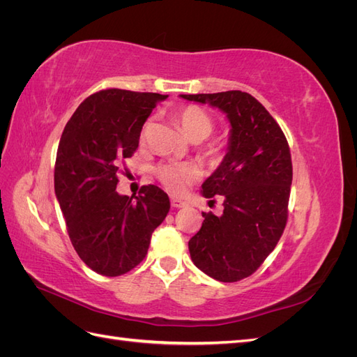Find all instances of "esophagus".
I'll return each mask as SVG.
<instances>
[{"instance_id": "esophagus-1", "label": "esophagus", "mask_w": 357, "mask_h": 357, "mask_svg": "<svg viewBox=\"0 0 357 357\" xmlns=\"http://www.w3.org/2000/svg\"><path fill=\"white\" fill-rule=\"evenodd\" d=\"M171 205H172V207H174V208H183V207H186L188 202L181 201V199H177V198H171Z\"/></svg>"}]
</instances>
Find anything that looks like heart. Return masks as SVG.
Returning <instances> with one entry per match:
<instances>
[{
  "label": "heart",
  "instance_id": "obj_1",
  "mask_svg": "<svg viewBox=\"0 0 357 357\" xmlns=\"http://www.w3.org/2000/svg\"><path fill=\"white\" fill-rule=\"evenodd\" d=\"M174 119L190 142H202L214 131L213 117L198 105L181 107L174 113ZM150 129H152V119H149L142 126V132H139L142 142H146ZM207 152L213 155L215 152V147L210 146ZM155 174L162 183V186L169 193L181 195V193L186 192L188 186L199 178L201 169L192 162H164V164L156 167Z\"/></svg>",
  "mask_w": 357,
  "mask_h": 357
}]
</instances>
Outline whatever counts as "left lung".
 Returning <instances> with one entry per match:
<instances>
[{"label":"left lung","instance_id":"8db88e82","mask_svg":"<svg viewBox=\"0 0 357 357\" xmlns=\"http://www.w3.org/2000/svg\"><path fill=\"white\" fill-rule=\"evenodd\" d=\"M208 102L228 117V153L202 183V197L222 195L223 213H202L189 241L192 262L223 283L252 275L271 253L287 222L291 158L282 128L255 96L241 91L180 95Z\"/></svg>","mask_w":357,"mask_h":357}]
</instances>
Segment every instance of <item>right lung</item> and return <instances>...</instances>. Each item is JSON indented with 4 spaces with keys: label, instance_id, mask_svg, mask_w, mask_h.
I'll return each instance as SVG.
<instances>
[{
    "label": "right lung",
    "instance_id": "right-lung-1",
    "mask_svg": "<svg viewBox=\"0 0 357 357\" xmlns=\"http://www.w3.org/2000/svg\"><path fill=\"white\" fill-rule=\"evenodd\" d=\"M164 100L152 92L100 91L77 107L61 135L56 198L75 252L101 275H122L142 262L169 211L168 195L155 185L131 198L116 192L121 164L134 155L143 123Z\"/></svg>",
    "mask_w": 357,
    "mask_h": 357
}]
</instances>
